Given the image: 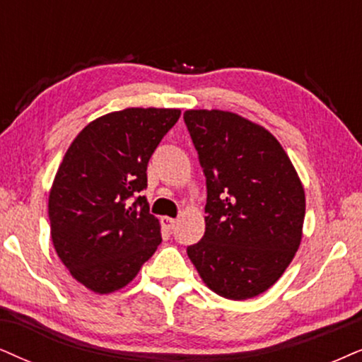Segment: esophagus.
<instances>
[{"label": "esophagus", "mask_w": 362, "mask_h": 362, "mask_svg": "<svg viewBox=\"0 0 362 362\" xmlns=\"http://www.w3.org/2000/svg\"><path fill=\"white\" fill-rule=\"evenodd\" d=\"M160 223H162V228L165 232H170L173 227H175V218L172 217H162L160 218Z\"/></svg>", "instance_id": "34e87169"}]
</instances>
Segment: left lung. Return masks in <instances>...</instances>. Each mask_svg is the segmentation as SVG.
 I'll use <instances>...</instances> for the list:
<instances>
[{"label":"left lung","mask_w":362,"mask_h":362,"mask_svg":"<svg viewBox=\"0 0 362 362\" xmlns=\"http://www.w3.org/2000/svg\"><path fill=\"white\" fill-rule=\"evenodd\" d=\"M184 120L207 185L205 234L187 247L202 281L244 300L277 282L303 239L304 187L276 136L222 110Z\"/></svg>","instance_id":"1"}]
</instances>
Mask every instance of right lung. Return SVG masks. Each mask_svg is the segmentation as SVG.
<instances>
[{"label": "right lung", "instance_id": "right-lung-1", "mask_svg": "<svg viewBox=\"0 0 362 362\" xmlns=\"http://www.w3.org/2000/svg\"><path fill=\"white\" fill-rule=\"evenodd\" d=\"M178 117L175 108L108 113L88 123L66 150L48 200L52 240L90 291L125 287L162 242L158 218L140 192L147 189L150 157Z\"/></svg>", "mask_w": 362, "mask_h": 362}]
</instances>
